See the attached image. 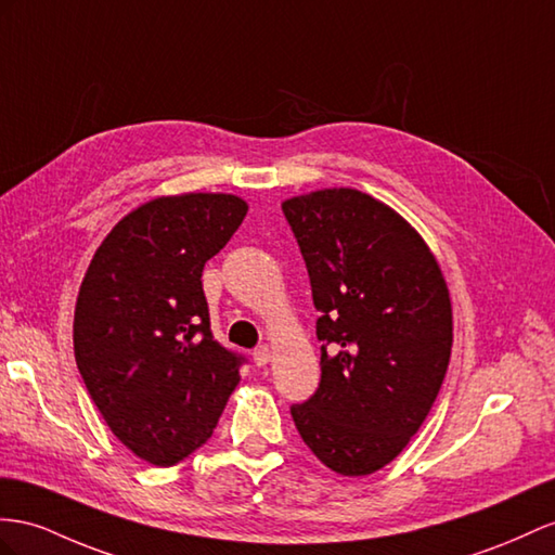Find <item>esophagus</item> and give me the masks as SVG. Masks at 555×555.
I'll list each match as a JSON object with an SVG mask.
<instances>
[{
  "mask_svg": "<svg viewBox=\"0 0 555 555\" xmlns=\"http://www.w3.org/2000/svg\"><path fill=\"white\" fill-rule=\"evenodd\" d=\"M253 361L258 367H264L269 361H272V349L269 347H258L253 351Z\"/></svg>",
  "mask_w": 555,
  "mask_h": 555,
  "instance_id": "34e87169",
  "label": "esophagus"
}]
</instances>
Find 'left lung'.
Listing matches in <instances>:
<instances>
[{
	"label": "left lung",
	"instance_id": "1",
	"mask_svg": "<svg viewBox=\"0 0 555 555\" xmlns=\"http://www.w3.org/2000/svg\"><path fill=\"white\" fill-rule=\"evenodd\" d=\"M321 311V385L291 415L305 446L339 476H371L410 443L452 351L440 264L401 212L353 188L281 204Z\"/></svg>",
	"mask_w": 555,
	"mask_h": 555
}]
</instances>
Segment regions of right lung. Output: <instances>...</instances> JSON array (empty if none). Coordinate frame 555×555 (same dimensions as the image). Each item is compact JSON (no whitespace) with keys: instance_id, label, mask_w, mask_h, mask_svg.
Segmentation results:
<instances>
[{"instance_id":"obj_1","label":"right lung","mask_w":555,"mask_h":555,"mask_svg":"<svg viewBox=\"0 0 555 555\" xmlns=\"http://www.w3.org/2000/svg\"><path fill=\"white\" fill-rule=\"evenodd\" d=\"M246 212L236 194L156 196L112 227L79 286L83 385L109 431L154 466L202 448L241 379V359L210 335L202 272Z\"/></svg>"}]
</instances>
